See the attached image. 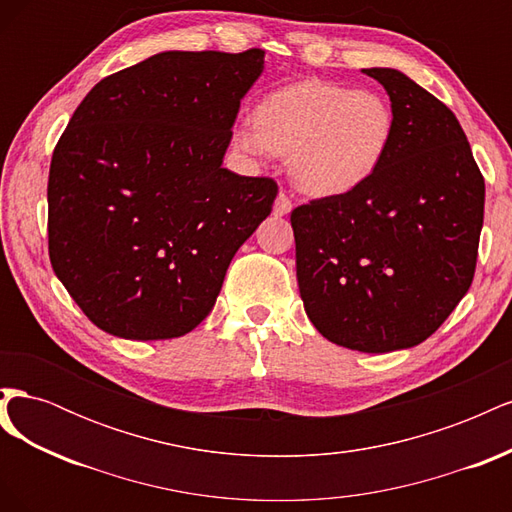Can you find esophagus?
Returning a JSON list of instances; mask_svg holds the SVG:
<instances>
[{
  "label": "esophagus",
  "mask_w": 512,
  "mask_h": 512,
  "mask_svg": "<svg viewBox=\"0 0 512 512\" xmlns=\"http://www.w3.org/2000/svg\"><path fill=\"white\" fill-rule=\"evenodd\" d=\"M292 211V200L286 192H280L275 198V205H273V213L275 215H288Z\"/></svg>",
  "instance_id": "obj_1"
}]
</instances>
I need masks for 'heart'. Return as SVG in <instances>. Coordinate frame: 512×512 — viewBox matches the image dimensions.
Here are the masks:
<instances>
[{"mask_svg":"<svg viewBox=\"0 0 512 512\" xmlns=\"http://www.w3.org/2000/svg\"><path fill=\"white\" fill-rule=\"evenodd\" d=\"M395 113L376 91L324 81L273 89L243 119L232 143L250 156L288 158L290 175L314 196H337L374 177L393 143Z\"/></svg>","mask_w":512,"mask_h":512,"instance_id":"b5f03b06","label":"heart"}]
</instances>
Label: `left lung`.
<instances>
[{"label":"left lung","instance_id":"8db88e82","mask_svg":"<svg viewBox=\"0 0 512 512\" xmlns=\"http://www.w3.org/2000/svg\"><path fill=\"white\" fill-rule=\"evenodd\" d=\"M393 143L369 181L290 213L307 318L333 344L391 352L425 342L468 292L485 179L451 108L391 68Z\"/></svg>","mask_w":512,"mask_h":512}]
</instances>
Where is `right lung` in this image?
Returning a JSON list of instances; mask_svg holds the SVG:
<instances>
[{
  "label": "right lung",
  "mask_w": 512,
  "mask_h": 512,
  "mask_svg": "<svg viewBox=\"0 0 512 512\" xmlns=\"http://www.w3.org/2000/svg\"><path fill=\"white\" fill-rule=\"evenodd\" d=\"M265 51H166L102 79L53 151L49 256L98 329L190 333L232 256L267 218L271 177L222 168Z\"/></svg>",
  "instance_id": "add662e5"
}]
</instances>
